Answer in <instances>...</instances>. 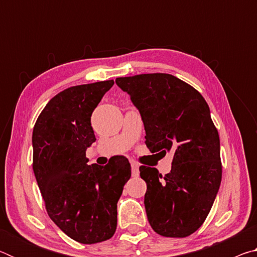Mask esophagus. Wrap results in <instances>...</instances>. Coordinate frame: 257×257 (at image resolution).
<instances>
[{
  "instance_id": "obj_1",
  "label": "esophagus",
  "mask_w": 257,
  "mask_h": 257,
  "mask_svg": "<svg viewBox=\"0 0 257 257\" xmlns=\"http://www.w3.org/2000/svg\"><path fill=\"white\" fill-rule=\"evenodd\" d=\"M132 173L134 177H138L139 175V165L137 162H135V161H132Z\"/></svg>"
}]
</instances>
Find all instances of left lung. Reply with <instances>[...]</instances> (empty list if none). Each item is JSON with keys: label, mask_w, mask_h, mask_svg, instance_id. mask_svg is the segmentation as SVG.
Masks as SVG:
<instances>
[{"label": "left lung", "mask_w": 257, "mask_h": 257, "mask_svg": "<svg viewBox=\"0 0 257 257\" xmlns=\"http://www.w3.org/2000/svg\"><path fill=\"white\" fill-rule=\"evenodd\" d=\"M115 82L141 112L150 151L173 155L165 176L139 167L147 185L144 204L151 227L163 237H188L205 221L222 178L220 138L210 107L198 90L169 73L120 77Z\"/></svg>", "instance_id": "8db88e82"}]
</instances>
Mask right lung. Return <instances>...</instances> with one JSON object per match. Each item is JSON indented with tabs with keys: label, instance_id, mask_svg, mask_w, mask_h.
Returning <instances> with one entry per match:
<instances>
[{
	"label": "right lung",
	"instance_id": "add662e5",
	"mask_svg": "<svg viewBox=\"0 0 257 257\" xmlns=\"http://www.w3.org/2000/svg\"><path fill=\"white\" fill-rule=\"evenodd\" d=\"M113 80L72 86L43 108L33 130V170L51 220L73 240L96 243L116 229V203L132 177L127 158L88 165L90 116Z\"/></svg>",
	"mask_w": 257,
	"mask_h": 257
}]
</instances>
